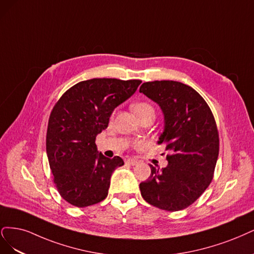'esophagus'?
Wrapping results in <instances>:
<instances>
[{"label": "esophagus", "instance_id": "34e87169", "mask_svg": "<svg viewBox=\"0 0 254 254\" xmlns=\"http://www.w3.org/2000/svg\"><path fill=\"white\" fill-rule=\"evenodd\" d=\"M126 163L127 165H129V166H135L138 163V160L135 159V158H128L126 160Z\"/></svg>", "mask_w": 254, "mask_h": 254}]
</instances>
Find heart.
Instances as JSON below:
<instances>
[{"label": "heart", "mask_w": 254, "mask_h": 254, "mask_svg": "<svg viewBox=\"0 0 254 254\" xmlns=\"http://www.w3.org/2000/svg\"><path fill=\"white\" fill-rule=\"evenodd\" d=\"M132 110L136 114L138 119H140L144 116H155V110L150 103L146 102H136L132 105ZM137 146L141 145V142H137Z\"/></svg>", "instance_id": "1"}]
</instances>
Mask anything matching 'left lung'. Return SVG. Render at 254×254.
<instances>
[{
    "instance_id": "left-lung-1",
    "label": "left lung",
    "mask_w": 254,
    "mask_h": 254,
    "mask_svg": "<svg viewBox=\"0 0 254 254\" xmlns=\"http://www.w3.org/2000/svg\"><path fill=\"white\" fill-rule=\"evenodd\" d=\"M139 92L156 102L165 117L158 143H165L168 166L151 167V175L139 185L143 199L166 211L192 204L213 179L219 139L214 116L203 98L177 81L144 82Z\"/></svg>"
}]
</instances>
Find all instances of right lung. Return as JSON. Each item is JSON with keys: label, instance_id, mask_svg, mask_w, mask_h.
<instances>
[{"label": "right lung", "instance_id": "1", "mask_svg": "<svg viewBox=\"0 0 254 254\" xmlns=\"http://www.w3.org/2000/svg\"><path fill=\"white\" fill-rule=\"evenodd\" d=\"M140 83L112 78L81 81L54 106L46 153L57 190L72 206H92L108 196L113 172L125 162L119 156L111 159L98 152L96 136L108 127L113 111Z\"/></svg>", "mask_w": 254, "mask_h": 254}]
</instances>
